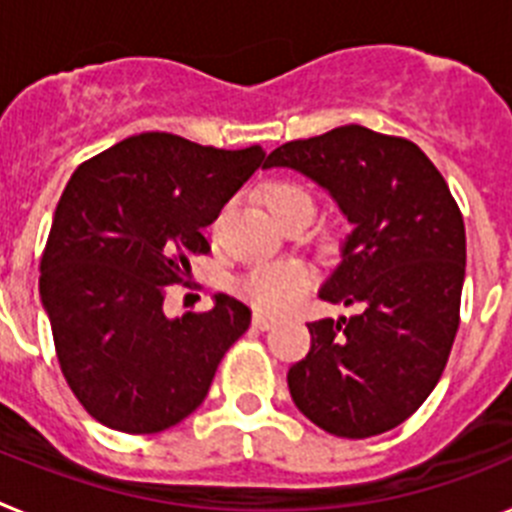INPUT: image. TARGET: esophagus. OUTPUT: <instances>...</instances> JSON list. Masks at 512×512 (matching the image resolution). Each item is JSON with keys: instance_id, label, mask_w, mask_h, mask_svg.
Segmentation results:
<instances>
[{"instance_id": "obj_1", "label": "esophagus", "mask_w": 512, "mask_h": 512, "mask_svg": "<svg viewBox=\"0 0 512 512\" xmlns=\"http://www.w3.org/2000/svg\"><path fill=\"white\" fill-rule=\"evenodd\" d=\"M251 323L259 330H269L271 325H277V318H274V315H266V312H253Z\"/></svg>"}]
</instances>
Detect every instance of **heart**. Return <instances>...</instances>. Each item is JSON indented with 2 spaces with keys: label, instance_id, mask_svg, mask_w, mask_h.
<instances>
[{
  "label": "heart",
  "instance_id": "b5f03b06",
  "mask_svg": "<svg viewBox=\"0 0 512 512\" xmlns=\"http://www.w3.org/2000/svg\"><path fill=\"white\" fill-rule=\"evenodd\" d=\"M266 207L282 223L292 212H307L312 217L315 200L302 184L274 182L266 187ZM310 284V271L300 261H269L256 264L238 279V292L253 305L266 310H284L302 295Z\"/></svg>",
  "mask_w": 512,
  "mask_h": 512
}]
</instances>
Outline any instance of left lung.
<instances>
[{"label":"left lung","mask_w":512,"mask_h":512,"mask_svg":"<svg viewBox=\"0 0 512 512\" xmlns=\"http://www.w3.org/2000/svg\"><path fill=\"white\" fill-rule=\"evenodd\" d=\"M274 166L323 187L351 223L318 295L361 307L307 323L289 395L333 436L392 431L431 395L454 346L467 269L459 205L415 143L361 125L284 143L266 158Z\"/></svg>","instance_id":"left-lung-1"}]
</instances>
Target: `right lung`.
Listing matches in <instances>:
<instances>
[{"instance_id":"obj_1","label":"right lung","mask_w":512,"mask_h":512,"mask_svg":"<svg viewBox=\"0 0 512 512\" xmlns=\"http://www.w3.org/2000/svg\"><path fill=\"white\" fill-rule=\"evenodd\" d=\"M264 148L200 146L140 133L89 158L63 189L40 259V300L58 364L92 418L158 433L200 408L251 310L215 295L207 312L166 318V287L264 161Z\"/></svg>"}]
</instances>
